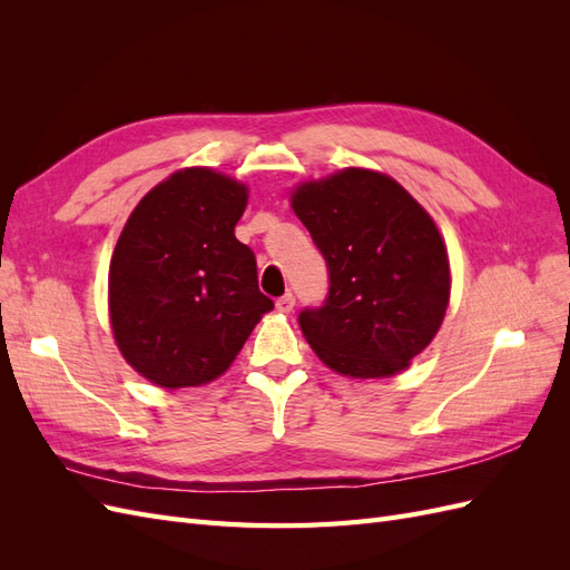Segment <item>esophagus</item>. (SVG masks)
<instances>
[{"instance_id":"34e87169","label":"esophagus","mask_w":570,"mask_h":570,"mask_svg":"<svg viewBox=\"0 0 570 570\" xmlns=\"http://www.w3.org/2000/svg\"><path fill=\"white\" fill-rule=\"evenodd\" d=\"M275 308H278L281 314H292V308H295V297H292L289 292H287L285 297H281L278 302H275Z\"/></svg>"}]
</instances>
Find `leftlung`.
<instances>
[{
    "mask_svg": "<svg viewBox=\"0 0 570 570\" xmlns=\"http://www.w3.org/2000/svg\"><path fill=\"white\" fill-rule=\"evenodd\" d=\"M331 271L321 308L299 314L304 340L347 377H392L435 340L452 268L433 216L392 176L347 166L289 193Z\"/></svg>",
    "mask_w": 570,
    "mask_h": 570,
    "instance_id": "1",
    "label": "left lung"
}]
</instances>
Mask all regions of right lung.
Returning <instances> with one entry per match:
<instances>
[{
  "label": "right lung",
  "mask_w": 570,
  "mask_h": 570,
  "mask_svg": "<svg viewBox=\"0 0 570 570\" xmlns=\"http://www.w3.org/2000/svg\"><path fill=\"white\" fill-rule=\"evenodd\" d=\"M249 187L209 166L170 174L135 206L109 264L114 342L145 381L199 387L230 368L273 308L235 237Z\"/></svg>",
  "instance_id": "add662e5"
}]
</instances>
